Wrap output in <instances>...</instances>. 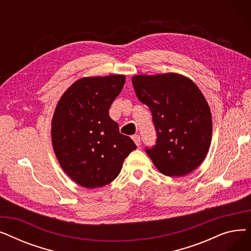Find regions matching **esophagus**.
<instances>
[{"instance_id": "1", "label": "esophagus", "mask_w": 251, "mask_h": 251, "mask_svg": "<svg viewBox=\"0 0 251 251\" xmlns=\"http://www.w3.org/2000/svg\"><path fill=\"white\" fill-rule=\"evenodd\" d=\"M132 139H133V141L135 142V144H136L137 147H139V146H140V142H141V140H140V136H139L138 134L133 135V136H132Z\"/></svg>"}]
</instances>
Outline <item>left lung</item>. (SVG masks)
<instances>
[{"label":"left lung","mask_w":251,"mask_h":251,"mask_svg":"<svg viewBox=\"0 0 251 251\" xmlns=\"http://www.w3.org/2000/svg\"><path fill=\"white\" fill-rule=\"evenodd\" d=\"M132 83L152 114L156 144L146 151L153 165L166 176L188 175L203 162L212 141V113L202 92L178 73L135 75Z\"/></svg>","instance_id":"obj_1"}]
</instances>
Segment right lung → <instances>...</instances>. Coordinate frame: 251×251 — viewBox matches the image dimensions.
<instances>
[{
    "label": "right lung",
    "mask_w": 251,
    "mask_h": 251,
    "mask_svg": "<svg viewBox=\"0 0 251 251\" xmlns=\"http://www.w3.org/2000/svg\"><path fill=\"white\" fill-rule=\"evenodd\" d=\"M125 75L83 77L59 100L51 119V144L60 166L84 188L103 187L120 173L126 156L136 149L119 132L109 116Z\"/></svg>",
    "instance_id": "right-lung-1"
}]
</instances>
